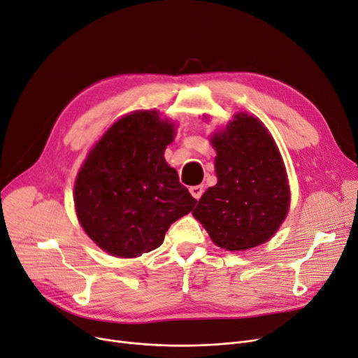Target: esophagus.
Listing matches in <instances>:
<instances>
[{"mask_svg": "<svg viewBox=\"0 0 358 358\" xmlns=\"http://www.w3.org/2000/svg\"><path fill=\"white\" fill-rule=\"evenodd\" d=\"M203 185H193V187H190V193H192V196L196 199V200H199L200 197H201V194H203Z\"/></svg>", "mask_w": 358, "mask_h": 358, "instance_id": "1", "label": "esophagus"}]
</instances>
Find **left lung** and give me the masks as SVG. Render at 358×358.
Instances as JSON below:
<instances>
[{"mask_svg":"<svg viewBox=\"0 0 358 358\" xmlns=\"http://www.w3.org/2000/svg\"><path fill=\"white\" fill-rule=\"evenodd\" d=\"M212 143L217 184L206 190L193 215L217 247L254 248L274 235L289 210L283 159L264 124L245 113Z\"/></svg>","mask_w":358,"mask_h":358,"instance_id":"obj_1","label":"left lung"}]
</instances>
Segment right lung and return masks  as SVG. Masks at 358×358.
I'll use <instances>...</instances> for the list:
<instances>
[{"mask_svg": "<svg viewBox=\"0 0 358 358\" xmlns=\"http://www.w3.org/2000/svg\"><path fill=\"white\" fill-rule=\"evenodd\" d=\"M173 124L138 111L113 124L84 162L73 200L81 227L106 252L134 258L158 248L196 204L164 159Z\"/></svg>", "mask_w": 358, "mask_h": 358, "instance_id": "1", "label": "right lung"}]
</instances>
